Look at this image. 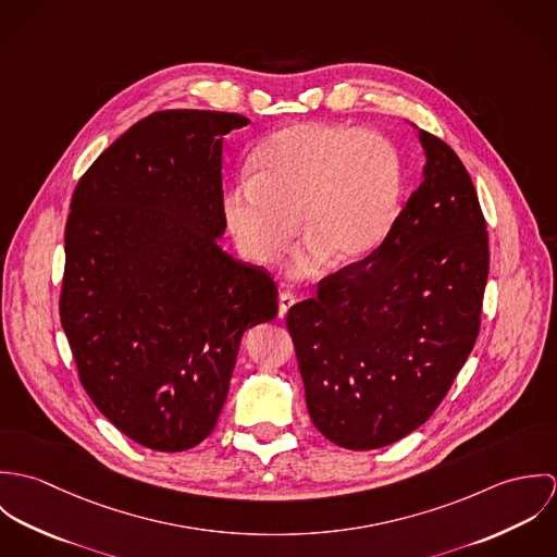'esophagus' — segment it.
<instances>
[{
  "label": "esophagus",
  "instance_id": "esophagus-1",
  "mask_svg": "<svg viewBox=\"0 0 557 557\" xmlns=\"http://www.w3.org/2000/svg\"><path fill=\"white\" fill-rule=\"evenodd\" d=\"M294 302H296V296L292 294V292H281L278 294V318H285L287 315V311L294 307Z\"/></svg>",
  "mask_w": 557,
  "mask_h": 557
}]
</instances>
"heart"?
<instances>
[{
  "label": "heart",
  "mask_w": 557,
  "mask_h": 557,
  "mask_svg": "<svg viewBox=\"0 0 557 557\" xmlns=\"http://www.w3.org/2000/svg\"><path fill=\"white\" fill-rule=\"evenodd\" d=\"M252 177L225 197V219L239 250L276 261L298 230L311 244L300 272L323 257L347 265L369 257L397 223L403 164L377 133L296 124L274 133L257 152Z\"/></svg>",
  "instance_id": "heart-1"
}]
</instances>
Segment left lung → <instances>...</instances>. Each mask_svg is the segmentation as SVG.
Instances as JSON below:
<instances>
[{"label":"left lung","instance_id":"obj_1","mask_svg":"<svg viewBox=\"0 0 557 557\" xmlns=\"http://www.w3.org/2000/svg\"><path fill=\"white\" fill-rule=\"evenodd\" d=\"M418 135L424 175L391 236L287 313L309 416L349 450L388 446L426 422L480 332L488 234L476 188L446 141Z\"/></svg>","mask_w":557,"mask_h":557}]
</instances>
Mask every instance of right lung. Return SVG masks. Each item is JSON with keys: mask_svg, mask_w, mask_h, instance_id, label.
<instances>
[{"mask_svg": "<svg viewBox=\"0 0 557 557\" xmlns=\"http://www.w3.org/2000/svg\"><path fill=\"white\" fill-rule=\"evenodd\" d=\"M238 113L166 109L81 175L60 319L81 386L133 442L180 453L219 420L244 330L278 313L272 276L230 257L223 137Z\"/></svg>", "mask_w": 557, "mask_h": 557, "instance_id": "add662e5", "label": "right lung"}]
</instances>
